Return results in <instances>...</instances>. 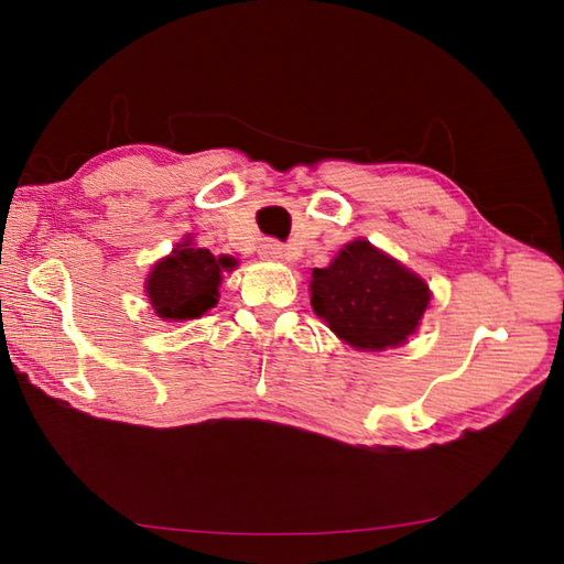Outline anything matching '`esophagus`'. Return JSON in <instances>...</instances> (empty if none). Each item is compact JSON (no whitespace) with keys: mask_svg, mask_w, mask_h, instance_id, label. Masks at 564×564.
Instances as JSON below:
<instances>
[{"mask_svg":"<svg viewBox=\"0 0 564 564\" xmlns=\"http://www.w3.org/2000/svg\"><path fill=\"white\" fill-rule=\"evenodd\" d=\"M261 256L265 261H281L285 251L279 241H265V243H261Z\"/></svg>","mask_w":564,"mask_h":564,"instance_id":"34e87169","label":"esophagus"}]
</instances>
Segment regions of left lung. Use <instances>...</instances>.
<instances>
[{
	"label": "left lung",
	"mask_w": 564,
	"mask_h": 564,
	"mask_svg": "<svg viewBox=\"0 0 564 564\" xmlns=\"http://www.w3.org/2000/svg\"><path fill=\"white\" fill-rule=\"evenodd\" d=\"M431 303L423 279L368 241H352L326 269H313L311 305L352 348L383 350L408 340Z\"/></svg>",
	"instance_id": "1"
}]
</instances>
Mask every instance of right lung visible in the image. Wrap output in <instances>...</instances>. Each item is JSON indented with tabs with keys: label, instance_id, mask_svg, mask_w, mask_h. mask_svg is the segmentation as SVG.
<instances>
[{
	"label": "right lung",
	"instance_id": "obj_1",
	"mask_svg": "<svg viewBox=\"0 0 564 564\" xmlns=\"http://www.w3.org/2000/svg\"><path fill=\"white\" fill-rule=\"evenodd\" d=\"M234 259H216L208 248H174L161 259L147 281L151 308L164 321H188L204 316L218 303L221 271L234 269Z\"/></svg>",
	"mask_w": 564,
	"mask_h": 564
}]
</instances>
